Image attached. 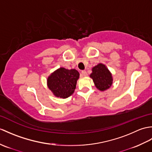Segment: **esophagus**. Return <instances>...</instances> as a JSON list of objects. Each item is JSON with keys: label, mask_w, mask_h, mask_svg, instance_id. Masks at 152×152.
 Masks as SVG:
<instances>
[{"label": "esophagus", "mask_w": 152, "mask_h": 152, "mask_svg": "<svg viewBox=\"0 0 152 152\" xmlns=\"http://www.w3.org/2000/svg\"><path fill=\"white\" fill-rule=\"evenodd\" d=\"M80 76H81L82 77H86L88 76V73H87L86 70H82L81 72V74H80Z\"/></svg>", "instance_id": "obj_1"}]
</instances>
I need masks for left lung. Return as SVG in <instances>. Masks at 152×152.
Instances as JSON below:
<instances>
[{
    "label": "left lung",
    "instance_id": "obj_1",
    "mask_svg": "<svg viewBox=\"0 0 152 152\" xmlns=\"http://www.w3.org/2000/svg\"><path fill=\"white\" fill-rule=\"evenodd\" d=\"M89 76L92 78L96 89L101 91L108 89L113 83L112 73L102 63H99L97 65L93 66Z\"/></svg>",
    "mask_w": 152,
    "mask_h": 152
}]
</instances>
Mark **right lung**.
<instances>
[{"label": "right lung", "instance_id": "right-lung-1", "mask_svg": "<svg viewBox=\"0 0 152 152\" xmlns=\"http://www.w3.org/2000/svg\"><path fill=\"white\" fill-rule=\"evenodd\" d=\"M79 77L76 69L60 67L48 77L47 86L55 96L66 99L74 93Z\"/></svg>", "mask_w": 152, "mask_h": 152}]
</instances>
